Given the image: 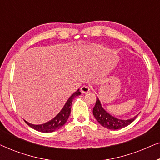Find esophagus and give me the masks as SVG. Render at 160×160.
Listing matches in <instances>:
<instances>
[{"mask_svg":"<svg viewBox=\"0 0 160 160\" xmlns=\"http://www.w3.org/2000/svg\"><path fill=\"white\" fill-rule=\"evenodd\" d=\"M89 90H90V87H89V86H87V85H84V86H82V88H81V91H82V92L84 94L88 92Z\"/></svg>","mask_w":160,"mask_h":160,"instance_id":"1","label":"esophagus"}]
</instances>
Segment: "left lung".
Masks as SVG:
<instances>
[{
  "label": "left lung",
  "instance_id": "8db88e82",
  "mask_svg": "<svg viewBox=\"0 0 160 160\" xmlns=\"http://www.w3.org/2000/svg\"><path fill=\"white\" fill-rule=\"evenodd\" d=\"M93 115L96 120L104 128L110 129V130H119L125 128L130 124L138 117L137 114L134 117L128 119H120L111 115L102 108L101 102L99 98L97 97V100L95 107L93 108Z\"/></svg>",
  "mask_w": 160,
  "mask_h": 160
}]
</instances>
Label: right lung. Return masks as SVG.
<instances>
[{"instance_id": "add662e5", "label": "right lung", "mask_w": 160, "mask_h": 160, "mask_svg": "<svg viewBox=\"0 0 160 160\" xmlns=\"http://www.w3.org/2000/svg\"><path fill=\"white\" fill-rule=\"evenodd\" d=\"M81 95V92L79 89H78L77 91L75 92L73 94H72L71 97L68 98V100H67L64 106L62 107V108L61 109V111L58 113V115L56 117H54L53 119L49 120V122H45V123L41 124H33L31 123H29L27 121H25V123L29 125L30 128L34 129L38 132H54L58 129H60L61 127H62L65 124V122H67L68 119L70 114H71V105L72 102L74 98L76 96H78Z\"/></svg>"}]
</instances>
